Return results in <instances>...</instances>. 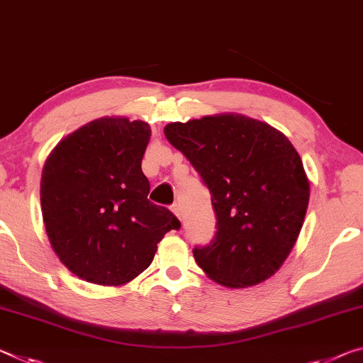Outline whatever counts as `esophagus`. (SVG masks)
<instances>
[{
  "label": "esophagus",
  "instance_id": "1",
  "mask_svg": "<svg viewBox=\"0 0 363 363\" xmlns=\"http://www.w3.org/2000/svg\"><path fill=\"white\" fill-rule=\"evenodd\" d=\"M170 209H172V212H174L178 218H182V207H180V204L174 203V204H172Z\"/></svg>",
  "mask_w": 363,
  "mask_h": 363
}]
</instances>
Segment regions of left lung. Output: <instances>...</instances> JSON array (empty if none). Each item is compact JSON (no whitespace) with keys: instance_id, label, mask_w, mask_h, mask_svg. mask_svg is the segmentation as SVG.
<instances>
[{"instance_id":"left-lung-1","label":"left lung","mask_w":363,"mask_h":363,"mask_svg":"<svg viewBox=\"0 0 363 363\" xmlns=\"http://www.w3.org/2000/svg\"><path fill=\"white\" fill-rule=\"evenodd\" d=\"M209 188L216 235L194 246L198 265L230 288L252 286L280 269L304 223L308 182L291 141L240 114L207 116L164 128Z\"/></svg>"}]
</instances>
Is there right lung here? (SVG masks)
Instances as JSON below:
<instances>
[{
	"label": "right lung",
	"mask_w": 363,
	"mask_h": 363,
	"mask_svg": "<svg viewBox=\"0 0 363 363\" xmlns=\"http://www.w3.org/2000/svg\"><path fill=\"white\" fill-rule=\"evenodd\" d=\"M146 122L103 117L64 138L41 175V211L57 257L82 280L123 284L152 262L157 242L182 223L147 199L141 159Z\"/></svg>",
	"instance_id": "add662e5"
}]
</instances>
